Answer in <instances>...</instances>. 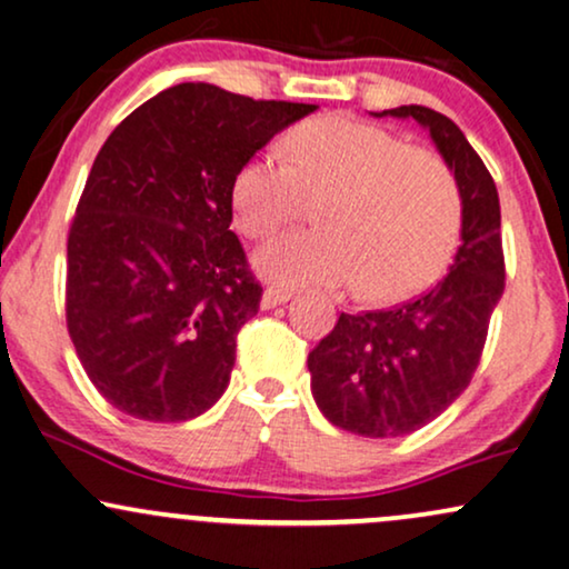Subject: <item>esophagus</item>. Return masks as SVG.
<instances>
[{
    "label": "esophagus",
    "mask_w": 569,
    "mask_h": 569,
    "mask_svg": "<svg viewBox=\"0 0 569 569\" xmlns=\"http://www.w3.org/2000/svg\"><path fill=\"white\" fill-rule=\"evenodd\" d=\"M291 299V291L289 289H278V286H268L262 293V309H272L278 305H283V301Z\"/></svg>",
    "instance_id": "1"
}]
</instances>
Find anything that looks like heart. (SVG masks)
Masks as SVG:
<instances>
[{"mask_svg": "<svg viewBox=\"0 0 569 569\" xmlns=\"http://www.w3.org/2000/svg\"><path fill=\"white\" fill-rule=\"evenodd\" d=\"M280 149L236 172L231 204L249 239H268L318 201V228L257 254L280 286L357 283L370 301L412 297L441 276L459 247L465 201L441 154L347 114L309 120Z\"/></svg>", "mask_w": 569, "mask_h": 569, "instance_id": "obj_1", "label": "heart"}]
</instances>
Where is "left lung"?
<instances>
[{
  "instance_id": "8db88e82",
  "label": "left lung",
  "mask_w": 569,
  "mask_h": 569,
  "mask_svg": "<svg viewBox=\"0 0 569 569\" xmlns=\"http://www.w3.org/2000/svg\"><path fill=\"white\" fill-rule=\"evenodd\" d=\"M376 114L426 126L465 201L462 243L441 283L391 309L341 312L307 357L312 397L336 428L393 438L428 426L470 386L507 272L499 191L455 120L420 104Z\"/></svg>"
}]
</instances>
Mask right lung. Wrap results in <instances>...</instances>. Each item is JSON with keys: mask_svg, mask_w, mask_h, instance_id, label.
<instances>
[{"mask_svg": "<svg viewBox=\"0 0 569 569\" xmlns=\"http://www.w3.org/2000/svg\"><path fill=\"white\" fill-rule=\"evenodd\" d=\"M315 104L178 83L107 136L68 233L64 320L120 412L183 422L222 397L262 286L231 231V189Z\"/></svg>", "mask_w": 569, "mask_h": 569, "instance_id": "right-lung-1", "label": "right lung"}]
</instances>
